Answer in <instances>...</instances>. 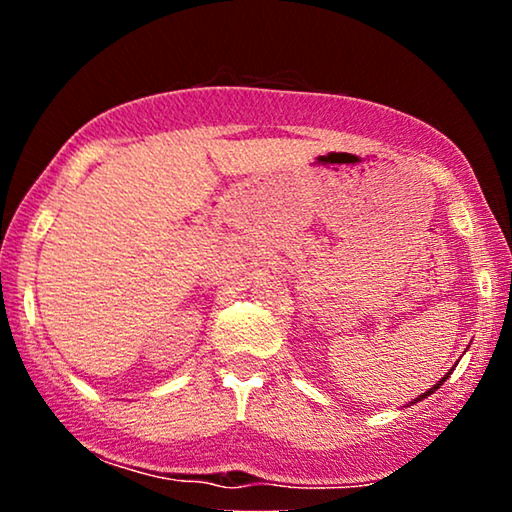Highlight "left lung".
<instances>
[{
  "label": "left lung",
  "mask_w": 512,
  "mask_h": 512,
  "mask_svg": "<svg viewBox=\"0 0 512 512\" xmlns=\"http://www.w3.org/2000/svg\"><path fill=\"white\" fill-rule=\"evenodd\" d=\"M449 375H452V372H447V375H445V377H443V379H440V381H438V384H436V386H433V388H429V391H427V393H422V395H420V397H418V400H422V397H427V395H431V393H433V391H436V388H440V386H443V381H445V379H447V377H449ZM418 400H415V402H418Z\"/></svg>",
  "instance_id": "left-lung-1"
}]
</instances>
